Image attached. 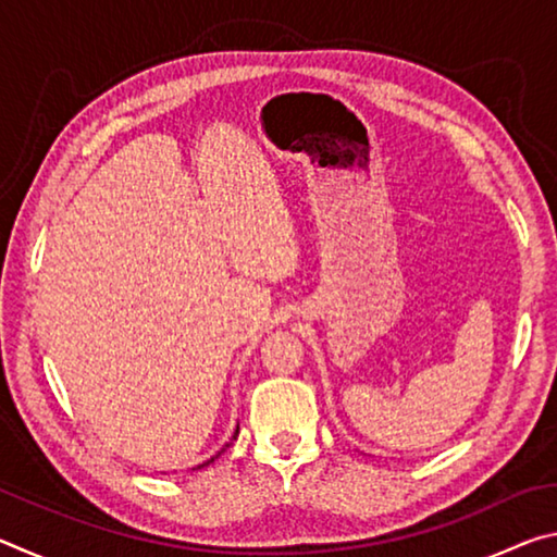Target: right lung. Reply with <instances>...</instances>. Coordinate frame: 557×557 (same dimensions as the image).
Instances as JSON below:
<instances>
[{"mask_svg":"<svg viewBox=\"0 0 557 557\" xmlns=\"http://www.w3.org/2000/svg\"><path fill=\"white\" fill-rule=\"evenodd\" d=\"M235 437H238V430H235V435H233V440H235ZM225 447H231V442H228V445H225ZM225 447H223V449H221V451H225ZM221 451H219V455H221ZM219 455H215V457H219ZM215 457H211V459H209V461H213V459H215ZM209 461H203V465H199V467H206V465H209Z\"/></svg>","mask_w":557,"mask_h":557,"instance_id":"1","label":"right lung"}]
</instances>
